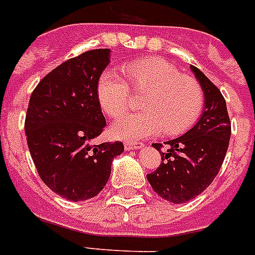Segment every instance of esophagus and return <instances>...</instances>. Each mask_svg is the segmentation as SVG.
Wrapping results in <instances>:
<instances>
[{
  "mask_svg": "<svg viewBox=\"0 0 255 255\" xmlns=\"http://www.w3.org/2000/svg\"><path fill=\"white\" fill-rule=\"evenodd\" d=\"M143 143L139 142V141H126L125 142V148L128 150H134V149L142 148Z\"/></svg>",
  "mask_w": 255,
  "mask_h": 255,
  "instance_id": "obj_1",
  "label": "esophagus"
}]
</instances>
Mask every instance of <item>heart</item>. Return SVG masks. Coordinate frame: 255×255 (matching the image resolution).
<instances>
[{
  "instance_id": "1",
  "label": "heart",
  "mask_w": 255,
  "mask_h": 255,
  "mask_svg": "<svg viewBox=\"0 0 255 255\" xmlns=\"http://www.w3.org/2000/svg\"><path fill=\"white\" fill-rule=\"evenodd\" d=\"M130 87L121 75L107 70L99 76L97 95L102 110L118 118L131 105V93L142 95L138 114L122 117L112 126L120 138H138L162 133L179 135L195 125L204 106V93L198 80L183 75L162 59H141L125 66ZM132 90H130L129 89Z\"/></svg>"
}]
</instances>
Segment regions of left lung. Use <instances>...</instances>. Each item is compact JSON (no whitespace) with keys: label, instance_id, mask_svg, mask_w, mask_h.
<instances>
[{"label":"left lung","instance_id":"8db88e82","mask_svg":"<svg viewBox=\"0 0 255 255\" xmlns=\"http://www.w3.org/2000/svg\"><path fill=\"white\" fill-rule=\"evenodd\" d=\"M191 70L204 91V112L198 124L181 137L153 143L161 154V164L146 175L153 191L176 204L195 199L214 181L231 135V122L222 93L199 68L191 66ZM164 144L167 150L162 152Z\"/></svg>","mask_w":255,"mask_h":255}]
</instances>
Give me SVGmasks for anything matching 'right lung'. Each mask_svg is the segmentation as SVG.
Returning <instances> with one entry per match:
<instances>
[{
	"label": "right lung",
	"instance_id": "1",
	"mask_svg": "<svg viewBox=\"0 0 255 255\" xmlns=\"http://www.w3.org/2000/svg\"><path fill=\"white\" fill-rule=\"evenodd\" d=\"M110 49L68 59L40 80L30 95L25 134L34 166L48 188L82 202L97 196L124 143H95L106 126L97 95Z\"/></svg>",
	"mask_w": 255,
	"mask_h": 255
}]
</instances>
